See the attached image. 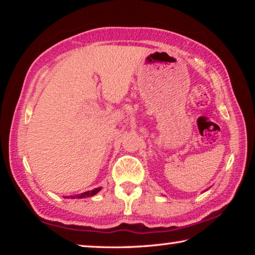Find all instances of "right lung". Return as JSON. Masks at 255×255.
<instances>
[{
  "label": "right lung",
  "mask_w": 255,
  "mask_h": 255,
  "mask_svg": "<svg viewBox=\"0 0 255 255\" xmlns=\"http://www.w3.org/2000/svg\"><path fill=\"white\" fill-rule=\"evenodd\" d=\"M101 188H97V189H93V190H90V191H85L83 193H81V195H76V196H71V198H89V197H92L94 195H97V193L100 191Z\"/></svg>",
  "instance_id": "1"
}]
</instances>
